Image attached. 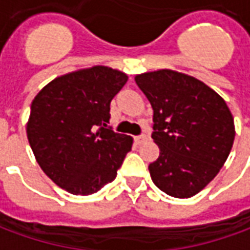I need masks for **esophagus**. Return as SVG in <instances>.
<instances>
[{"instance_id":"esophagus-1","label":"esophagus","mask_w":250,"mask_h":250,"mask_svg":"<svg viewBox=\"0 0 250 250\" xmlns=\"http://www.w3.org/2000/svg\"><path fill=\"white\" fill-rule=\"evenodd\" d=\"M148 141V136L146 134H142V135H138L135 136V142L138 145H142V143H145V142Z\"/></svg>"}]
</instances>
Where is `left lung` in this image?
<instances>
[{"instance_id":"8db88e82","label":"left lung","mask_w":250,"mask_h":250,"mask_svg":"<svg viewBox=\"0 0 250 250\" xmlns=\"http://www.w3.org/2000/svg\"><path fill=\"white\" fill-rule=\"evenodd\" d=\"M154 109L151 138L159 158L152 182L175 198H190L224 166L234 141V120L225 100L205 83L161 69L135 77Z\"/></svg>"}]
</instances>
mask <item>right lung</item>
<instances>
[{
    "label": "right lung",
    "instance_id": "obj_1",
    "mask_svg": "<svg viewBox=\"0 0 250 250\" xmlns=\"http://www.w3.org/2000/svg\"><path fill=\"white\" fill-rule=\"evenodd\" d=\"M127 75L96 65L52 80L37 93L26 125L36 161L68 193H98L116 178L132 138L115 132L109 104Z\"/></svg>",
    "mask_w": 250,
    "mask_h": 250
}]
</instances>
